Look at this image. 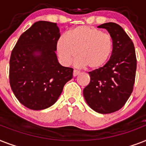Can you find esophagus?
<instances>
[{
    "label": "esophagus",
    "instance_id": "1",
    "mask_svg": "<svg viewBox=\"0 0 146 146\" xmlns=\"http://www.w3.org/2000/svg\"><path fill=\"white\" fill-rule=\"evenodd\" d=\"M79 74V71H77V70H73V76L74 77H76V76H78Z\"/></svg>",
    "mask_w": 146,
    "mask_h": 146
}]
</instances>
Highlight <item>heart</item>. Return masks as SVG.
Masks as SVG:
<instances>
[{"label":"heart","mask_w":146,"mask_h":146,"mask_svg":"<svg viewBox=\"0 0 146 146\" xmlns=\"http://www.w3.org/2000/svg\"><path fill=\"white\" fill-rule=\"evenodd\" d=\"M56 50L63 64L68 65L76 56L77 65L90 70L101 69L107 64L113 51V40L100 29L87 25L77 26L60 36Z\"/></svg>","instance_id":"1"}]
</instances>
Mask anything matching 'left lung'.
<instances>
[{"mask_svg": "<svg viewBox=\"0 0 146 146\" xmlns=\"http://www.w3.org/2000/svg\"><path fill=\"white\" fill-rule=\"evenodd\" d=\"M105 28L113 40V51L104 67L89 72L90 83L84 88L86 103L95 112L109 114L124 106L133 89L137 57L132 40L118 24L108 22Z\"/></svg>", "mask_w": 146, "mask_h": 146, "instance_id": "left-lung-1", "label": "left lung"}]
</instances>
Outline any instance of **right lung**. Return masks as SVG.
I'll return each mask as SVG.
<instances>
[{"instance_id":"right-lung-1","label":"right lung","mask_w":146,"mask_h":146,"mask_svg":"<svg viewBox=\"0 0 146 146\" xmlns=\"http://www.w3.org/2000/svg\"><path fill=\"white\" fill-rule=\"evenodd\" d=\"M56 23L39 21L20 36L9 59V84L19 101L28 109L44 110L58 100L73 78V68L58 61Z\"/></svg>"}]
</instances>
